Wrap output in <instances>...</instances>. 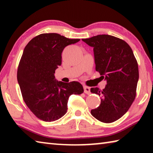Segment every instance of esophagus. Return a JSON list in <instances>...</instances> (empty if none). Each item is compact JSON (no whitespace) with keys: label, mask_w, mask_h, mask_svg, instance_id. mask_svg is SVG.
Returning a JSON list of instances; mask_svg holds the SVG:
<instances>
[{"label":"esophagus","mask_w":153,"mask_h":153,"mask_svg":"<svg viewBox=\"0 0 153 153\" xmlns=\"http://www.w3.org/2000/svg\"><path fill=\"white\" fill-rule=\"evenodd\" d=\"M88 88V87H86V88H85V90H86H86H87Z\"/></svg>","instance_id":"1"}]
</instances>
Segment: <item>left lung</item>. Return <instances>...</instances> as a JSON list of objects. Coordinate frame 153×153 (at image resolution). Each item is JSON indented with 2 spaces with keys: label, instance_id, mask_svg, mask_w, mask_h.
<instances>
[{
  "label": "left lung",
  "instance_id": "obj_1",
  "mask_svg": "<svg viewBox=\"0 0 153 153\" xmlns=\"http://www.w3.org/2000/svg\"><path fill=\"white\" fill-rule=\"evenodd\" d=\"M78 42L56 33H42L25 46L17 69L22 97L30 111L44 121H53L67 113L71 94L84 92L81 84L55 79L65 46Z\"/></svg>",
  "mask_w": 153,
  "mask_h": 153
}]
</instances>
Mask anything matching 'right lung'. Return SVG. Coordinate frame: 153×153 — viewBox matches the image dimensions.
Returning a JSON list of instances; mask_svg holds the SVG:
<instances>
[{"mask_svg": "<svg viewBox=\"0 0 153 153\" xmlns=\"http://www.w3.org/2000/svg\"><path fill=\"white\" fill-rule=\"evenodd\" d=\"M85 42L94 48L96 71L102 76L100 80L105 82L102 90H94L102 97L100 105L92 109L91 114L101 122H114L126 114L135 99L138 63L128 44L115 36L98 35Z\"/></svg>", "mask_w": 153, "mask_h": 153, "instance_id": "1", "label": "right lung"}]
</instances>
